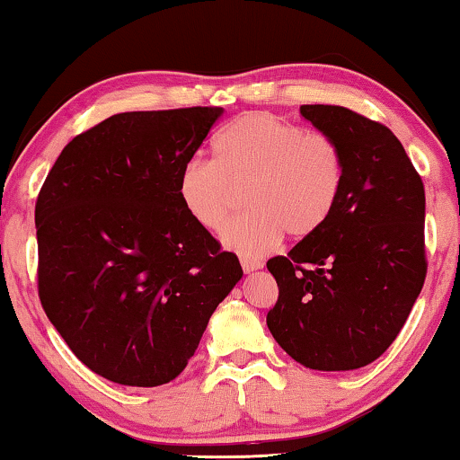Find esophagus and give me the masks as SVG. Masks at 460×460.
I'll list each match as a JSON object with an SVG mask.
<instances>
[{
  "label": "esophagus",
  "mask_w": 460,
  "mask_h": 460,
  "mask_svg": "<svg viewBox=\"0 0 460 460\" xmlns=\"http://www.w3.org/2000/svg\"><path fill=\"white\" fill-rule=\"evenodd\" d=\"M242 269L245 274H250L253 270L262 269V262H260V260H252V258H242Z\"/></svg>",
  "instance_id": "1"
}]
</instances>
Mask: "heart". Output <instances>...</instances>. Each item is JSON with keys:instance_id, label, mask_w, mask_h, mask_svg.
<instances>
[{"instance_id": "heart-1", "label": "heart", "mask_w": 460, "mask_h": 460, "mask_svg": "<svg viewBox=\"0 0 460 460\" xmlns=\"http://www.w3.org/2000/svg\"><path fill=\"white\" fill-rule=\"evenodd\" d=\"M215 161H190L180 200L208 231L221 229L245 191L252 212L227 225L225 248L258 258L283 237L305 239L328 221L342 190L337 142L272 113L253 111L227 123L212 142Z\"/></svg>"}]
</instances>
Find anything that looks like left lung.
Instances as JSON below:
<instances>
[{
    "label": "left lung",
    "mask_w": 460,
    "mask_h": 460,
    "mask_svg": "<svg viewBox=\"0 0 460 460\" xmlns=\"http://www.w3.org/2000/svg\"><path fill=\"white\" fill-rule=\"evenodd\" d=\"M337 142L342 190L328 221L266 262L279 301L269 331L301 366L347 372L393 345L426 280V191L386 126L337 105H301Z\"/></svg>",
    "instance_id": "1"
}]
</instances>
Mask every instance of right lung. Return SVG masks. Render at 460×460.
<instances>
[{
  "label": "right lung",
  "mask_w": 460,
  "mask_h": 460,
  "mask_svg": "<svg viewBox=\"0 0 460 460\" xmlns=\"http://www.w3.org/2000/svg\"><path fill=\"white\" fill-rule=\"evenodd\" d=\"M221 107L129 111L61 150L34 208L39 297L94 374L161 386L196 353L243 277L180 200V175Z\"/></svg>",
  "instance_id": "add662e5"
}]
</instances>
